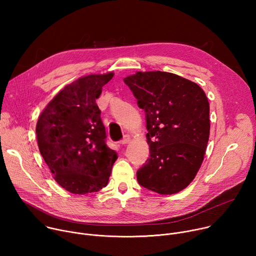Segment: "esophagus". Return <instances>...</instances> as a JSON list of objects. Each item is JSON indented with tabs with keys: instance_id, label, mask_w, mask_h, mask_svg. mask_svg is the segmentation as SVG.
Segmentation results:
<instances>
[{
	"instance_id": "1",
	"label": "esophagus",
	"mask_w": 256,
	"mask_h": 256,
	"mask_svg": "<svg viewBox=\"0 0 256 256\" xmlns=\"http://www.w3.org/2000/svg\"><path fill=\"white\" fill-rule=\"evenodd\" d=\"M130 136H128V134H126L124 136V138L122 140H120V144H128V142H130Z\"/></svg>"
}]
</instances>
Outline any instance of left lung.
<instances>
[{
  "label": "left lung",
  "mask_w": 256,
  "mask_h": 256,
  "mask_svg": "<svg viewBox=\"0 0 256 256\" xmlns=\"http://www.w3.org/2000/svg\"><path fill=\"white\" fill-rule=\"evenodd\" d=\"M144 109L150 156L138 184L160 194L184 190L196 177L210 136V104L196 83L166 72H138L124 79Z\"/></svg>",
  "instance_id": "left-lung-1"
}]
</instances>
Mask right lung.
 <instances>
[{"label": "right lung", "mask_w": 256, "mask_h": 256, "mask_svg": "<svg viewBox=\"0 0 256 256\" xmlns=\"http://www.w3.org/2000/svg\"><path fill=\"white\" fill-rule=\"evenodd\" d=\"M114 72L89 75L66 85L38 118L40 152L66 190L85 194L107 186L118 154L107 147L96 99Z\"/></svg>", "instance_id": "add662e5"}]
</instances>
